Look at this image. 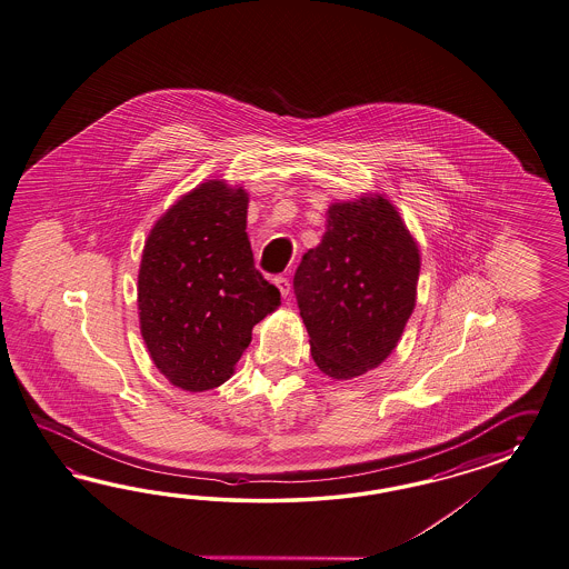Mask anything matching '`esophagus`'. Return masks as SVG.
<instances>
[{
	"label": "esophagus",
	"mask_w": 569,
	"mask_h": 569,
	"mask_svg": "<svg viewBox=\"0 0 569 569\" xmlns=\"http://www.w3.org/2000/svg\"><path fill=\"white\" fill-rule=\"evenodd\" d=\"M276 286L279 288V292H281L283 298H286V296H290V279H288V277H276Z\"/></svg>",
	"instance_id": "1"
}]
</instances>
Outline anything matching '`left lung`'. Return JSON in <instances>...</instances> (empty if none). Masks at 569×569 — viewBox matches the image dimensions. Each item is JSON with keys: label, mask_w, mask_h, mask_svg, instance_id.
Wrapping results in <instances>:
<instances>
[{"label": "left lung", "mask_w": 569, "mask_h": 569, "mask_svg": "<svg viewBox=\"0 0 569 569\" xmlns=\"http://www.w3.org/2000/svg\"><path fill=\"white\" fill-rule=\"evenodd\" d=\"M418 273L420 250L389 200L333 202L293 276L317 367L346 381L385 362L415 312Z\"/></svg>", "instance_id": "left-lung-1"}]
</instances>
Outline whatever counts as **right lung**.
Here are the masks:
<instances>
[{"label": "right lung", "instance_id": "1", "mask_svg": "<svg viewBox=\"0 0 569 569\" xmlns=\"http://www.w3.org/2000/svg\"><path fill=\"white\" fill-rule=\"evenodd\" d=\"M248 194L223 180L190 190L157 219L139 271L140 333L154 367L184 391L226 383L252 327L279 307L246 236Z\"/></svg>", "mask_w": 569, "mask_h": 569}]
</instances>
